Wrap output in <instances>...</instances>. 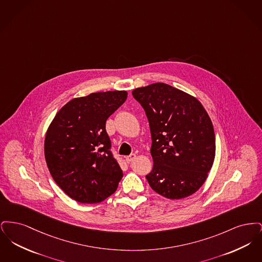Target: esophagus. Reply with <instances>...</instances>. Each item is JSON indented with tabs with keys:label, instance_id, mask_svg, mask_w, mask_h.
<instances>
[{
	"label": "esophagus",
	"instance_id": "1",
	"mask_svg": "<svg viewBox=\"0 0 262 262\" xmlns=\"http://www.w3.org/2000/svg\"><path fill=\"white\" fill-rule=\"evenodd\" d=\"M135 158H136V154L133 153V154H130V155H128V156L125 157V161H126V163H130Z\"/></svg>",
	"mask_w": 262,
	"mask_h": 262
}]
</instances>
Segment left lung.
I'll list each match as a JSON object with an SVG mask.
<instances>
[{"mask_svg":"<svg viewBox=\"0 0 262 262\" xmlns=\"http://www.w3.org/2000/svg\"><path fill=\"white\" fill-rule=\"evenodd\" d=\"M133 95L149 122L150 187L170 200L191 195L204 184L215 158L208 114L195 97L163 82L136 88Z\"/></svg>","mask_w":262,"mask_h":262,"instance_id":"obj_1","label":"left lung"}]
</instances>
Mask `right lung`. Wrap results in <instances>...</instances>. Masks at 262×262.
Wrapping results in <instances>:
<instances>
[{"label": "right lung", "mask_w": 262, "mask_h": 262, "mask_svg": "<svg viewBox=\"0 0 262 262\" xmlns=\"http://www.w3.org/2000/svg\"><path fill=\"white\" fill-rule=\"evenodd\" d=\"M126 91L91 93L68 102L53 119L44 153L51 176L71 199L98 203L113 194L123 171L113 157L106 121Z\"/></svg>", "instance_id": "add662e5"}]
</instances>
